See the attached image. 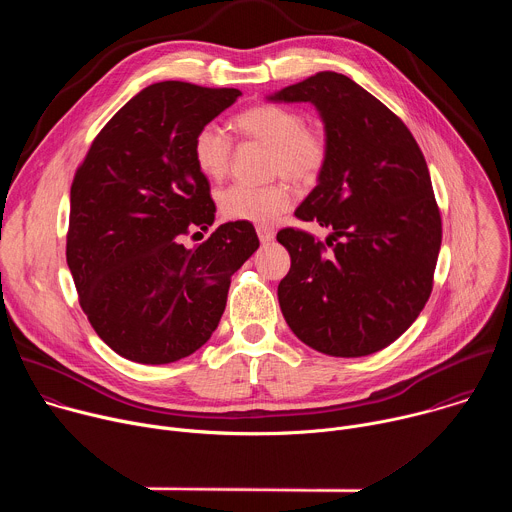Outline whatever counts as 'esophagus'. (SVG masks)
<instances>
[{
    "label": "esophagus",
    "instance_id": "1",
    "mask_svg": "<svg viewBox=\"0 0 512 512\" xmlns=\"http://www.w3.org/2000/svg\"><path fill=\"white\" fill-rule=\"evenodd\" d=\"M257 235H259V241L265 245V243H271L273 237H275V231L273 227H267V225H259L257 227Z\"/></svg>",
    "mask_w": 512,
    "mask_h": 512
}]
</instances>
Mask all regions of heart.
Listing matches in <instances>:
<instances>
[{
    "mask_svg": "<svg viewBox=\"0 0 512 512\" xmlns=\"http://www.w3.org/2000/svg\"><path fill=\"white\" fill-rule=\"evenodd\" d=\"M239 135L267 145L269 176H287L298 184H314L328 160L330 139L322 125L306 123L304 115L287 105L259 103L233 117ZM233 141L212 123L200 127L192 139V158L202 176L223 180L231 168ZM294 200V188L279 178L265 186L233 184L218 196V208L231 221L267 225Z\"/></svg>",
    "mask_w": 512,
    "mask_h": 512,
    "instance_id": "obj_1",
    "label": "heart"
}]
</instances>
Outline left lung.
<instances>
[{"mask_svg": "<svg viewBox=\"0 0 512 512\" xmlns=\"http://www.w3.org/2000/svg\"><path fill=\"white\" fill-rule=\"evenodd\" d=\"M271 101L314 103L330 139V160L296 216L332 235L277 233L291 257L277 287L283 318L318 352L373 354L415 322L433 289L442 214L425 158L389 107L338 72H318Z\"/></svg>", "mask_w": 512, "mask_h": 512, "instance_id": "obj_1", "label": "left lung"}]
</instances>
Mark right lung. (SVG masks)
<instances>
[{
	"instance_id": "right-lung-1",
	"label": "right lung",
	"mask_w": 512,
	"mask_h": 512,
	"mask_svg": "<svg viewBox=\"0 0 512 512\" xmlns=\"http://www.w3.org/2000/svg\"><path fill=\"white\" fill-rule=\"evenodd\" d=\"M241 97L182 81L145 87L99 131L70 186L66 263L99 338L127 360L196 352L227 306L231 275L257 251L251 223L216 227L192 139Z\"/></svg>"
}]
</instances>
